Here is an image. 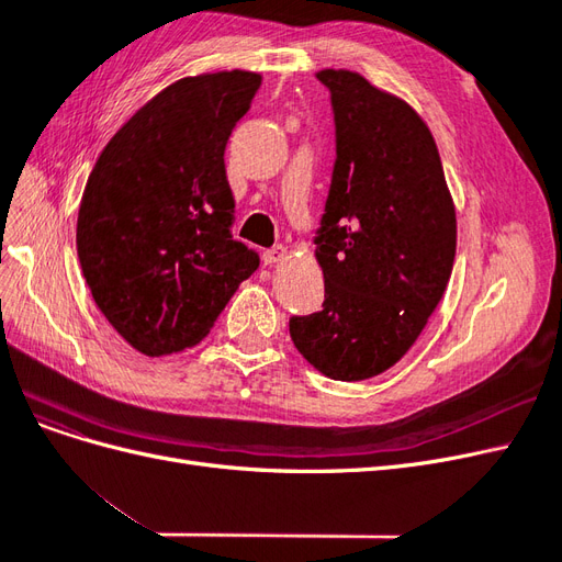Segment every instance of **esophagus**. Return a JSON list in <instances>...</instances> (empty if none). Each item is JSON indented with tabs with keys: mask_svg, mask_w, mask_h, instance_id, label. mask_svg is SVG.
Instances as JSON below:
<instances>
[{
	"mask_svg": "<svg viewBox=\"0 0 562 562\" xmlns=\"http://www.w3.org/2000/svg\"><path fill=\"white\" fill-rule=\"evenodd\" d=\"M288 258V248L285 246H274L262 252V260L265 265H277V262H283Z\"/></svg>",
	"mask_w": 562,
	"mask_h": 562,
	"instance_id": "obj_1",
	"label": "esophagus"
}]
</instances>
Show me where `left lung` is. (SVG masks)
<instances>
[{"instance_id":"obj_1","label":"left lung","mask_w":562,"mask_h":562,"mask_svg":"<svg viewBox=\"0 0 562 562\" xmlns=\"http://www.w3.org/2000/svg\"><path fill=\"white\" fill-rule=\"evenodd\" d=\"M335 112L337 159L316 236L323 310L291 318L318 372L361 382L398 363L443 297L457 215L424 119L351 70H321Z\"/></svg>"}]
</instances>
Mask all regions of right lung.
<instances>
[{
	"label": "right lung",
	"mask_w": 562,
	"mask_h": 562,
	"mask_svg": "<svg viewBox=\"0 0 562 562\" xmlns=\"http://www.w3.org/2000/svg\"><path fill=\"white\" fill-rule=\"evenodd\" d=\"M262 77L178 79L119 128L83 190L77 255L98 310L145 356L201 342L260 265L232 239V128Z\"/></svg>",
	"instance_id": "add662e5"
}]
</instances>
